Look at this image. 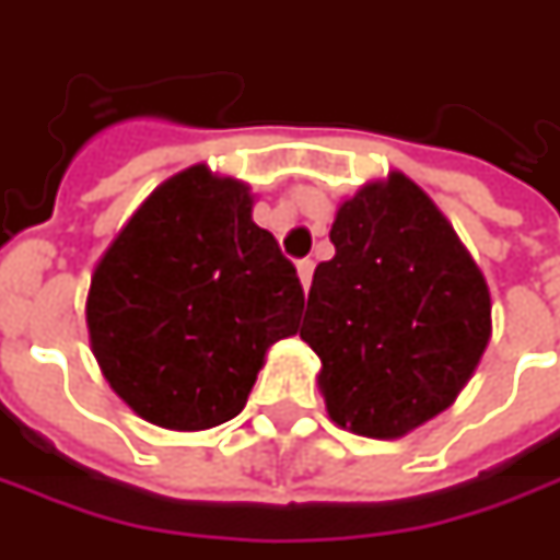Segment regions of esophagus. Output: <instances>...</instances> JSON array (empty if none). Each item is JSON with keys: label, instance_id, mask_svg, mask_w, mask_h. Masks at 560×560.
<instances>
[{"label": "esophagus", "instance_id": "34e87169", "mask_svg": "<svg viewBox=\"0 0 560 560\" xmlns=\"http://www.w3.org/2000/svg\"><path fill=\"white\" fill-rule=\"evenodd\" d=\"M295 270H299V280H302V287L308 290V287H312V273H314V261H312V258H302V261L295 265Z\"/></svg>", "mask_w": 560, "mask_h": 560}]
</instances>
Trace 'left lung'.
Masks as SVG:
<instances>
[{
    "label": "left lung",
    "instance_id": "8db88e82",
    "mask_svg": "<svg viewBox=\"0 0 560 560\" xmlns=\"http://www.w3.org/2000/svg\"><path fill=\"white\" fill-rule=\"evenodd\" d=\"M336 255L314 268L299 336L320 358L339 427L396 440L445 411L483 355L492 320L480 268L405 174L336 211Z\"/></svg>",
    "mask_w": 560,
    "mask_h": 560
}]
</instances>
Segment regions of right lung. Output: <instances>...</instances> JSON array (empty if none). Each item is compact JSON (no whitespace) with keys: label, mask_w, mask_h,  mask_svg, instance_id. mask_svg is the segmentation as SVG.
I'll list each match as a JSON object with an SVG mask.
<instances>
[{"label":"right lung","mask_w":560,"mask_h":560,"mask_svg":"<svg viewBox=\"0 0 560 560\" xmlns=\"http://www.w3.org/2000/svg\"><path fill=\"white\" fill-rule=\"evenodd\" d=\"M305 292L252 221L248 186L196 164L159 186L105 252L86 299L93 355L140 418L205 430L246 408Z\"/></svg>","instance_id":"obj_1"}]
</instances>
